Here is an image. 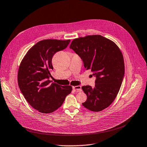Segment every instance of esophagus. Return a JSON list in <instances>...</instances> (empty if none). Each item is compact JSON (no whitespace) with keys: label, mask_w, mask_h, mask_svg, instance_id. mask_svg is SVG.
<instances>
[{"label":"esophagus","mask_w":147,"mask_h":147,"mask_svg":"<svg viewBox=\"0 0 147 147\" xmlns=\"http://www.w3.org/2000/svg\"><path fill=\"white\" fill-rule=\"evenodd\" d=\"M72 89L75 92H81L82 91V89H81V86L78 85V86H74L72 87Z\"/></svg>","instance_id":"34e87169"}]
</instances>
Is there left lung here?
I'll use <instances>...</instances> for the list:
<instances>
[{
    "label": "left lung",
    "instance_id": "8db88e82",
    "mask_svg": "<svg viewBox=\"0 0 147 147\" xmlns=\"http://www.w3.org/2000/svg\"><path fill=\"white\" fill-rule=\"evenodd\" d=\"M69 48L96 78L94 88L82 87L87 96L83 106L94 112L105 109L114 100L123 79L125 67L121 51L114 42L100 35L75 39Z\"/></svg>",
    "mask_w": 147,
    "mask_h": 147
}]
</instances>
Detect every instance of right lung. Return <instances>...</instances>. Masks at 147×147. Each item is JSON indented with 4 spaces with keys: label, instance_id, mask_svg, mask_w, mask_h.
<instances>
[{
    "label": "right lung",
    "instance_id": "obj_1",
    "mask_svg": "<svg viewBox=\"0 0 147 147\" xmlns=\"http://www.w3.org/2000/svg\"><path fill=\"white\" fill-rule=\"evenodd\" d=\"M71 40L46 39L33 46L22 61L18 71V85L28 102L43 114L58 109L69 95L71 86L52 83L51 72L53 69L54 54L65 49Z\"/></svg>",
    "mask_w": 147,
    "mask_h": 147
}]
</instances>
